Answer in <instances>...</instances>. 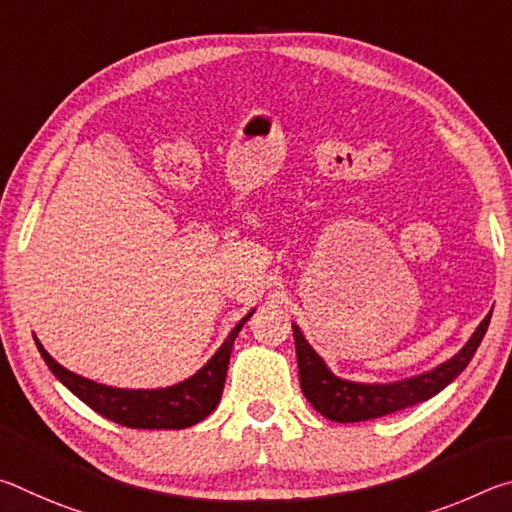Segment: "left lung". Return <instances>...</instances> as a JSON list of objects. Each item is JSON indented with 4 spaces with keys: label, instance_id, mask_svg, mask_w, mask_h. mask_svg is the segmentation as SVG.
<instances>
[{
    "label": "left lung",
    "instance_id": "1",
    "mask_svg": "<svg viewBox=\"0 0 512 512\" xmlns=\"http://www.w3.org/2000/svg\"><path fill=\"white\" fill-rule=\"evenodd\" d=\"M490 316L481 320L472 339L463 345V350L438 368L424 375L395 381V384H357V381H345L334 377L327 370L323 359L311 350L300 329L293 325V339H296V357H298V375L300 388L307 402L327 420L334 422H363L391 415L395 411L409 409L429 397L438 395L447 384L461 375L472 361L476 348H479L485 332H488Z\"/></svg>",
    "mask_w": 512,
    "mask_h": 512
}]
</instances>
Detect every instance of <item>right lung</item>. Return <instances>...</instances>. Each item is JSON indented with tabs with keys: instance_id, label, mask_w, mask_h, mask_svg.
Wrapping results in <instances>:
<instances>
[{
	"instance_id": "1",
	"label": "right lung",
	"mask_w": 512,
	"mask_h": 512,
	"mask_svg": "<svg viewBox=\"0 0 512 512\" xmlns=\"http://www.w3.org/2000/svg\"><path fill=\"white\" fill-rule=\"evenodd\" d=\"M250 316H253V311L239 320V325L232 329L214 357L194 377L180 381L176 386L158 388V391H126V388L103 386L97 381L74 375V372L65 370L58 361L49 357V352L42 348L36 336L33 339H36L38 350L49 370L81 402L88 404L92 411H97L103 418L131 429H187L205 420L219 404L232 343H235L239 329L246 325Z\"/></svg>"
}]
</instances>
